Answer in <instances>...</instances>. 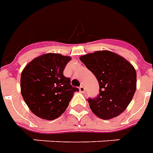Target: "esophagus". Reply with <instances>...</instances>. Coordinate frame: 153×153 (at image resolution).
Masks as SVG:
<instances>
[{
  "label": "esophagus",
  "mask_w": 153,
  "mask_h": 153,
  "mask_svg": "<svg viewBox=\"0 0 153 153\" xmlns=\"http://www.w3.org/2000/svg\"><path fill=\"white\" fill-rule=\"evenodd\" d=\"M79 88V91H80V93H84V92H85V88H84V87L83 86H80Z\"/></svg>",
  "instance_id": "1"
}]
</instances>
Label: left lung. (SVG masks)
<instances>
[{
  "label": "left lung",
  "mask_w": 153,
  "mask_h": 153,
  "mask_svg": "<svg viewBox=\"0 0 153 153\" xmlns=\"http://www.w3.org/2000/svg\"><path fill=\"white\" fill-rule=\"evenodd\" d=\"M79 59L99 83L97 97L88 99L92 111L103 120L118 116L127 108L136 91L134 66L109 51H98Z\"/></svg>",
  "instance_id": "8db88e82"
}]
</instances>
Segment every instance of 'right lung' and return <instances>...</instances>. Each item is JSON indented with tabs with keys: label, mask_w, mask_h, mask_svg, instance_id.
<instances>
[{
	"label": "right lung",
	"mask_w": 153,
	"mask_h": 153,
	"mask_svg": "<svg viewBox=\"0 0 153 153\" xmlns=\"http://www.w3.org/2000/svg\"><path fill=\"white\" fill-rule=\"evenodd\" d=\"M70 56L47 53L35 58L23 70L21 94L34 115L52 120L63 114L74 92L79 88L70 84L63 71Z\"/></svg>",
	"instance_id": "right-lung-1"
}]
</instances>
